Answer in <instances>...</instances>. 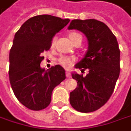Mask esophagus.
<instances>
[{
	"instance_id": "esophagus-1",
	"label": "esophagus",
	"mask_w": 131,
	"mask_h": 131,
	"mask_svg": "<svg viewBox=\"0 0 131 131\" xmlns=\"http://www.w3.org/2000/svg\"><path fill=\"white\" fill-rule=\"evenodd\" d=\"M66 77H67V79H69V78H71V75H70V73H69L68 71H66Z\"/></svg>"
}]
</instances>
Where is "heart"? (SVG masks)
Wrapping results in <instances>:
<instances>
[{
  "mask_svg": "<svg viewBox=\"0 0 131 131\" xmlns=\"http://www.w3.org/2000/svg\"><path fill=\"white\" fill-rule=\"evenodd\" d=\"M69 38L71 39V41L74 43L75 42V41H77L79 38H82V36L79 33H76V32H71L69 34ZM56 38L54 37L52 39V41H51V46L53 48L56 45ZM58 62L63 67L65 68H69L72 65V62H73V59L72 58H69V57H67V56H62L60 57L59 59H58Z\"/></svg>",
  "mask_w": 131,
  "mask_h": 131,
  "instance_id": "b5f03b06",
  "label": "heart"
}]
</instances>
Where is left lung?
Returning a JSON list of instances; mask_svg holds the SVG:
<instances>
[{"label":"left lung","instance_id":"8db88e82","mask_svg":"<svg viewBox=\"0 0 131 131\" xmlns=\"http://www.w3.org/2000/svg\"><path fill=\"white\" fill-rule=\"evenodd\" d=\"M69 29H76L86 36L89 42L85 57L75 65L88 74L72 73L77 87L70 93L69 102L77 111L97 110L110 98L120 75L121 51L117 38L102 21L95 19L72 20Z\"/></svg>","mask_w":131,"mask_h":131}]
</instances>
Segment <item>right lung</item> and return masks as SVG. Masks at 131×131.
I'll return each instance as SVG.
<instances>
[{
	"label": "right lung",
	"instance_id": "right-lung-1",
	"mask_svg": "<svg viewBox=\"0 0 131 131\" xmlns=\"http://www.w3.org/2000/svg\"><path fill=\"white\" fill-rule=\"evenodd\" d=\"M69 21L37 15L27 20L14 35L9 54L10 83L16 98L31 110H41L49 105L54 88L66 78L59 65L45 71L40 64L53 36Z\"/></svg>",
	"mask_w": 131,
	"mask_h": 131
}]
</instances>
